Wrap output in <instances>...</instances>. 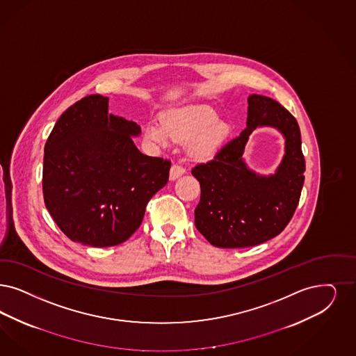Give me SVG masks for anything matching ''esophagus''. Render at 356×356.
<instances>
[{
	"instance_id": "esophagus-1",
	"label": "esophagus",
	"mask_w": 356,
	"mask_h": 356,
	"mask_svg": "<svg viewBox=\"0 0 356 356\" xmlns=\"http://www.w3.org/2000/svg\"><path fill=\"white\" fill-rule=\"evenodd\" d=\"M184 172H186V169H184V166H181L178 163H174L172 169H170V179L174 181V179L179 178L181 175H184Z\"/></svg>"
}]
</instances>
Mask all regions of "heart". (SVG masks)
Listing matches in <instances>:
<instances>
[{"label":"heart","instance_id":"obj_1","mask_svg":"<svg viewBox=\"0 0 356 356\" xmlns=\"http://www.w3.org/2000/svg\"><path fill=\"white\" fill-rule=\"evenodd\" d=\"M216 119V113L204 106L172 109L161 116V124H146L144 138L154 145H166L169 138L184 143L193 138L191 152L197 157H210L228 134V128Z\"/></svg>","mask_w":356,"mask_h":356}]
</instances>
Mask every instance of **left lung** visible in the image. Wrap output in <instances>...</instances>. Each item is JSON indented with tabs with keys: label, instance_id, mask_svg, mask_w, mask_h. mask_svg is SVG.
<instances>
[{
	"label": "left lung",
	"instance_id": "1",
	"mask_svg": "<svg viewBox=\"0 0 356 356\" xmlns=\"http://www.w3.org/2000/svg\"><path fill=\"white\" fill-rule=\"evenodd\" d=\"M259 124L275 126L287 138L283 163L268 179L250 172L241 159L250 133ZM303 172L297 120L276 100L250 95L247 128L224 144L213 159L191 170L200 184L197 231L219 248H247L277 236L298 206Z\"/></svg>",
	"mask_w": 356,
	"mask_h": 356
}]
</instances>
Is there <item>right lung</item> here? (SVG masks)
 Returning <instances> with one entry per match:
<instances>
[{"label": "right lung", "instance_id": "add662e5", "mask_svg": "<svg viewBox=\"0 0 356 356\" xmlns=\"http://www.w3.org/2000/svg\"><path fill=\"white\" fill-rule=\"evenodd\" d=\"M140 127L88 95L56 121L44 145L46 209L72 241L112 247L138 229L147 202L169 181L170 159L147 157L133 143Z\"/></svg>", "mask_w": 356, "mask_h": 356}]
</instances>
